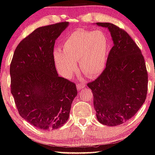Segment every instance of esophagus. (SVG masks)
<instances>
[{
	"label": "esophagus",
	"mask_w": 155,
	"mask_h": 155,
	"mask_svg": "<svg viewBox=\"0 0 155 155\" xmlns=\"http://www.w3.org/2000/svg\"><path fill=\"white\" fill-rule=\"evenodd\" d=\"M85 83H78L77 84V87H78V90H82L84 87H85Z\"/></svg>",
	"instance_id": "1"
}]
</instances>
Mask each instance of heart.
<instances>
[{
    "mask_svg": "<svg viewBox=\"0 0 155 155\" xmlns=\"http://www.w3.org/2000/svg\"><path fill=\"white\" fill-rule=\"evenodd\" d=\"M108 56V40L101 30L78 29L72 32L62 45V49H56L54 59L57 71L70 78L80 70L89 78L100 75L106 67Z\"/></svg>",
    "mask_w": 155,
    "mask_h": 155,
    "instance_id": "b5f03b06",
    "label": "heart"
}]
</instances>
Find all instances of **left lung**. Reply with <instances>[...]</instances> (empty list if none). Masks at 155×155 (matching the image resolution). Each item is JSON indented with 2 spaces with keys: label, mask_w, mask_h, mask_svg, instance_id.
<instances>
[{
  "label": "left lung",
  "mask_w": 155,
  "mask_h": 155,
  "mask_svg": "<svg viewBox=\"0 0 155 155\" xmlns=\"http://www.w3.org/2000/svg\"><path fill=\"white\" fill-rule=\"evenodd\" d=\"M107 28L114 46L104 71L87 84L93 94L97 119L114 127L136 114L147 93L148 74L141 50L124 30L110 23H96Z\"/></svg>",
  "instance_id": "obj_1"
}]
</instances>
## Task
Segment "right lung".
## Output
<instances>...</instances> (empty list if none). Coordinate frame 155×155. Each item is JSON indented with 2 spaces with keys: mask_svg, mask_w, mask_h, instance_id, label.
<instances>
[{
  "mask_svg": "<svg viewBox=\"0 0 155 155\" xmlns=\"http://www.w3.org/2000/svg\"><path fill=\"white\" fill-rule=\"evenodd\" d=\"M68 24L34 30L18 44L11 63V90L19 114L42 130L66 123L78 94L75 84L58 75L53 54L55 40Z\"/></svg>",
  "mask_w": 155,
  "mask_h": 155,
  "instance_id": "obj_1",
  "label": "right lung"
}]
</instances>
